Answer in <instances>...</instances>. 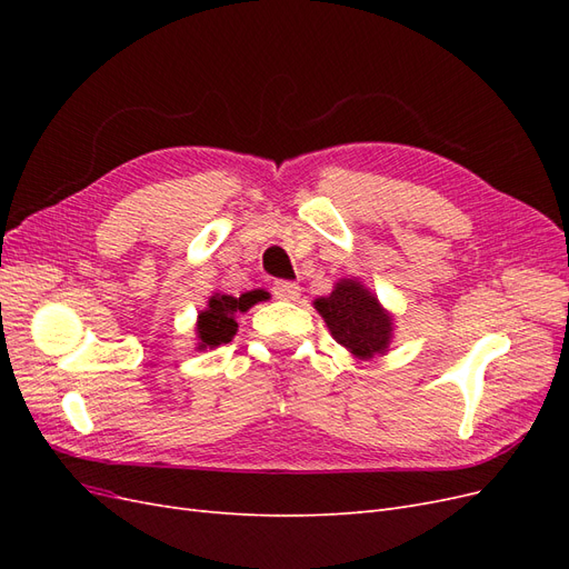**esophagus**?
<instances>
[{
    "label": "esophagus",
    "instance_id": "1",
    "mask_svg": "<svg viewBox=\"0 0 569 569\" xmlns=\"http://www.w3.org/2000/svg\"><path fill=\"white\" fill-rule=\"evenodd\" d=\"M272 295H274V299H282V301H297L301 295V287L297 282H289V280H274Z\"/></svg>",
    "mask_w": 569,
    "mask_h": 569
}]
</instances>
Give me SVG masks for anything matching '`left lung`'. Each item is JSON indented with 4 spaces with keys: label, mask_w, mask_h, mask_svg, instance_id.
I'll return each instance as SVG.
<instances>
[{
    "label": "left lung",
    "mask_w": 569,
    "mask_h": 569,
    "mask_svg": "<svg viewBox=\"0 0 569 569\" xmlns=\"http://www.w3.org/2000/svg\"><path fill=\"white\" fill-rule=\"evenodd\" d=\"M332 337L358 358L385 353L391 339V318L368 289L356 280H341L330 297L316 301Z\"/></svg>",
    "instance_id": "left-lung-1"
}]
</instances>
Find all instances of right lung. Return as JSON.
<instances>
[{"mask_svg":"<svg viewBox=\"0 0 569 569\" xmlns=\"http://www.w3.org/2000/svg\"><path fill=\"white\" fill-rule=\"evenodd\" d=\"M266 291H249V295H242L239 299L230 295H213L209 299V308L199 313L197 322V335H199V349L206 347H220V343H228L234 332H237V322L234 313H244L249 308L263 299Z\"/></svg>","mask_w":569,"mask_h":569,"instance_id":"1","label":"right lung"}]
</instances>
